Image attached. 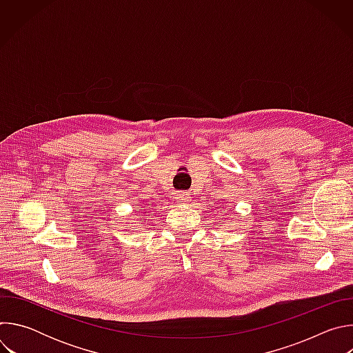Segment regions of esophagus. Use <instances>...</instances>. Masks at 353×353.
Instances as JSON below:
<instances>
[{"mask_svg": "<svg viewBox=\"0 0 353 353\" xmlns=\"http://www.w3.org/2000/svg\"><path fill=\"white\" fill-rule=\"evenodd\" d=\"M176 199H177V203H180V204L187 203V201L190 199L188 192H185V191H177V192H176Z\"/></svg>", "mask_w": 353, "mask_h": 353, "instance_id": "1", "label": "esophagus"}]
</instances>
